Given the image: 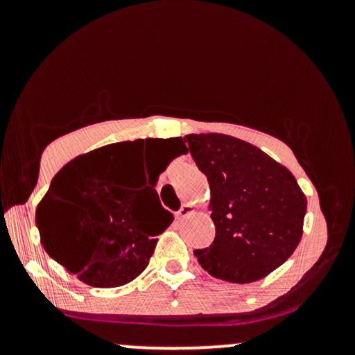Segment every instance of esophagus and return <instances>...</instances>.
I'll use <instances>...</instances> for the list:
<instances>
[{"label": "esophagus", "instance_id": "esophagus-1", "mask_svg": "<svg viewBox=\"0 0 355 355\" xmlns=\"http://www.w3.org/2000/svg\"><path fill=\"white\" fill-rule=\"evenodd\" d=\"M193 211H195V209H193V207L190 205V203H183L182 209L177 211V218H178V220H182V218L189 217V215L193 214Z\"/></svg>", "mask_w": 355, "mask_h": 355}]
</instances>
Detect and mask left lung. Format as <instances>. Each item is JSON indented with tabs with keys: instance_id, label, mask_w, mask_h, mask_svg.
Returning <instances> with one entry per match:
<instances>
[{
	"instance_id": "left-lung-1",
	"label": "left lung",
	"mask_w": 355,
	"mask_h": 355,
	"mask_svg": "<svg viewBox=\"0 0 355 355\" xmlns=\"http://www.w3.org/2000/svg\"><path fill=\"white\" fill-rule=\"evenodd\" d=\"M210 185L215 239L195 250L217 279L250 284L274 272L302 237L307 198L295 177L252 144L222 133L187 135Z\"/></svg>"
}]
</instances>
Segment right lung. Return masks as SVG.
I'll list each match as a JSON object with an SVG mask.
<instances>
[{"mask_svg": "<svg viewBox=\"0 0 355 355\" xmlns=\"http://www.w3.org/2000/svg\"><path fill=\"white\" fill-rule=\"evenodd\" d=\"M158 141L165 150L153 158L144 189L135 190L133 180L145 141H120L68 162L40 202L36 227L44 250L81 282L101 288L132 282L148 266L155 237L173 222L153 187L187 146L180 137Z\"/></svg>", "mask_w": 355, "mask_h": 355, "instance_id": "obj_1", "label": "right lung"}]
</instances>
